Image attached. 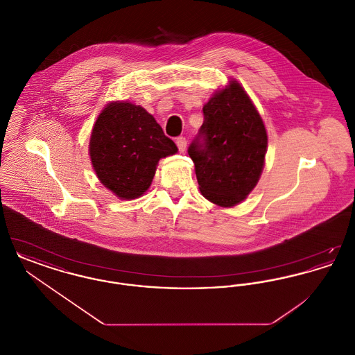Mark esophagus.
<instances>
[{
    "label": "esophagus",
    "mask_w": 355,
    "mask_h": 355,
    "mask_svg": "<svg viewBox=\"0 0 355 355\" xmlns=\"http://www.w3.org/2000/svg\"><path fill=\"white\" fill-rule=\"evenodd\" d=\"M175 144L178 146V150L181 153H184L186 150V146H187V141H186L185 137H178L175 139Z\"/></svg>",
    "instance_id": "34e87169"
}]
</instances>
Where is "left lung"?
<instances>
[{
	"instance_id": "1",
	"label": "left lung",
	"mask_w": 355,
	"mask_h": 355,
	"mask_svg": "<svg viewBox=\"0 0 355 355\" xmlns=\"http://www.w3.org/2000/svg\"><path fill=\"white\" fill-rule=\"evenodd\" d=\"M268 133L245 89L233 80L203 106V123L187 153L196 165L201 194L232 207L259 181Z\"/></svg>"
}]
</instances>
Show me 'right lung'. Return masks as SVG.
<instances>
[{"mask_svg": "<svg viewBox=\"0 0 355 355\" xmlns=\"http://www.w3.org/2000/svg\"><path fill=\"white\" fill-rule=\"evenodd\" d=\"M177 152L152 114L128 101L105 106L89 142L92 165L102 185L128 201L150 187L158 161Z\"/></svg>", "mask_w": 355, "mask_h": 355, "instance_id": "add662e5", "label": "right lung"}]
</instances>
